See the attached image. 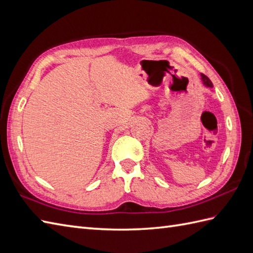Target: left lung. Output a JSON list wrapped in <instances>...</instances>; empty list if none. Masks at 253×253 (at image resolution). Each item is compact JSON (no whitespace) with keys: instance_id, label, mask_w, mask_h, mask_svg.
Wrapping results in <instances>:
<instances>
[{"instance_id":"obj_1","label":"left lung","mask_w":253,"mask_h":253,"mask_svg":"<svg viewBox=\"0 0 253 253\" xmlns=\"http://www.w3.org/2000/svg\"><path fill=\"white\" fill-rule=\"evenodd\" d=\"M202 80H203V82H204V84H205V86H207V87H210V88H212V83H211V81L207 78L206 75L205 74H202Z\"/></svg>"}]
</instances>
